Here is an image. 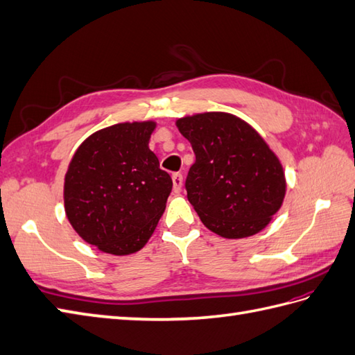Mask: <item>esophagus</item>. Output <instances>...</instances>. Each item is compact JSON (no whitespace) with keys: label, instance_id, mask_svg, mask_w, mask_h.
I'll list each match as a JSON object with an SVG mask.
<instances>
[{"label":"esophagus","instance_id":"esophagus-1","mask_svg":"<svg viewBox=\"0 0 355 355\" xmlns=\"http://www.w3.org/2000/svg\"><path fill=\"white\" fill-rule=\"evenodd\" d=\"M173 180V191L175 193H180V189H182V184H184V178L180 173H175V175L171 176Z\"/></svg>","mask_w":355,"mask_h":355}]
</instances>
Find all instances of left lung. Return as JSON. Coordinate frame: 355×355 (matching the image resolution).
I'll use <instances>...</instances> for the list:
<instances>
[{
    "label": "left lung",
    "instance_id": "1",
    "mask_svg": "<svg viewBox=\"0 0 355 355\" xmlns=\"http://www.w3.org/2000/svg\"><path fill=\"white\" fill-rule=\"evenodd\" d=\"M176 126L196 155L185 189L205 226L229 239L265 229L283 203L286 179L263 138L227 112L182 117Z\"/></svg>",
    "mask_w": 355,
    "mask_h": 355
}]
</instances>
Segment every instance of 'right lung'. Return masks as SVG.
Instances as JSON below:
<instances>
[{
    "label": "right lung",
    "mask_w": 355,
    "mask_h": 355,
    "mask_svg": "<svg viewBox=\"0 0 355 355\" xmlns=\"http://www.w3.org/2000/svg\"><path fill=\"white\" fill-rule=\"evenodd\" d=\"M155 122L117 123L92 134L69 164L64 211L85 243L125 256L148 243L173 180L149 140Z\"/></svg>",
    "instance_id": "1"
}]
</instances>
